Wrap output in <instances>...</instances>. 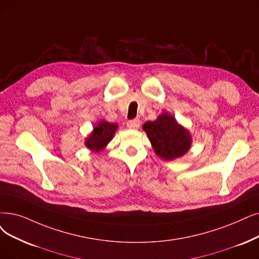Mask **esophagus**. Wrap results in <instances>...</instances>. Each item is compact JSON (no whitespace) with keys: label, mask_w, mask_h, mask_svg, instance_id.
Masks as SVG:
<instances>
[{"label":"esophagus","mask_w":259,"mask_h":259,"mask_svg":"<svg viewBox=\"0 0 259 259\" xmlns=\"http://www.w3.org/2000/svg\"><path fill=\"white\" fill-rule=\"evenodd\" d=\"M127 127L130 128V130H137V128H139V126H140V120L139 119H134V120H130L128 122H127Z\"/></svg>","instance_id":"obj_1"}]
</instances>
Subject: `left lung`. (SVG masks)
<instances>
[{"instance_id": "8db88e82", "label": "left lung", "mask_w": 259, "mask_h": 259, "mask_svg": "<svg viewBox=\"0 0 259 259\" xmlns=\"http://www.w3.org/2000/svg\"><path fill=\"white\" fill-rule=\"evenodd\" d=\"M142 130L146 132L155 154L164 160L183 157L191 148L190 132L169 112L160 113L156 120L146 122Z\"/></svg>"}]
</instances>
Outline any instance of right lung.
I'll use <instances>...</instances> for the list:
<instances>
[{
    "label": "right lung",
    "mask_w": 259,
    "mask_h": 259,
    "mask_svg": "<svg viewBox=\"0 0 259 259\" xmlns=\"http://www.w3.org/2000/svg\"><path fill=\"white\" fill-rule=\"evenodd\" d=\"M117 128V124L100 120L94 126L92 132L85 138V146L91 152L99 153L103 151L112 140Z\"/></svg>",
    "instance_id": "add662e5"
}]
</instances>
